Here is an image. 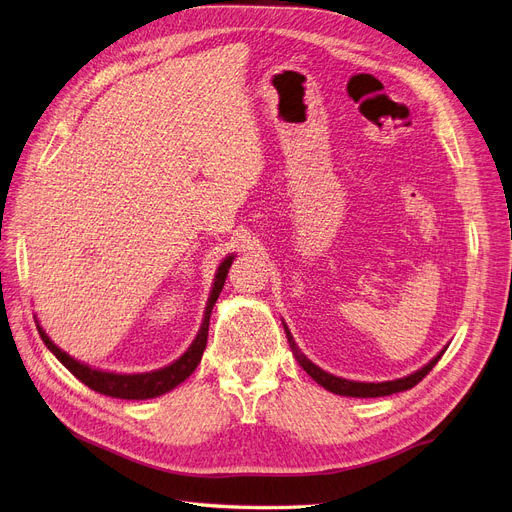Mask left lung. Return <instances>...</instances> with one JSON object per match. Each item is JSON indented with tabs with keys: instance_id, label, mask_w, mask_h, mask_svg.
Wrapping results in <instances>:
<instances>
[{
	"instance_id": "8db88e82",
	"label": "left lung",
	"mask_w": 512,
	"mask_h": 512,
	"mask_svg": "<svg viewBox=\"0 0 512 512\" xmlns=\"http://www.w3.org/2000/svg\"><path fill=\"white\" fill-rule=\"evenodd\" d=\"M285 325V323H282ZM285 333H287V339H289V346H291V352L293 356L297 358V363L301 365V369H304L312 380L316 384L323 386L325 390L333 392V394H339V396H356V399H375V396H388V394H394V392H403V390H409L413 388L415 384H420L424 377L432 371V367L439 363V358L443 356V352L447 350H441L437 356L432 358V361L428 365H424L422 369L413 371L405 377H401V380H392V382H352V380H344V377H337L333 373H327L320 369L318 365H314L310 358L299 350V346L295 344V339L289 331V327L285 325Z\"/></svg>"
}]
</instances>
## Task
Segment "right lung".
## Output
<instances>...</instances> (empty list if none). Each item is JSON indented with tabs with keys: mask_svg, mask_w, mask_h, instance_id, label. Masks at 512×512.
<instances>
[{
	"mask_svg": "<svg viewBox=\"0 0 512 512\" xmlns=\"http://www.w3.org/2000/svg\"><path fill=\"white\" fill-rule=\"evenodd\" d=\"M234 261V255L225 257L215 274V282L211 295H208L206 308H204V318L200 331L196 339L189 348L177 358L175 363H170L162 369L149 371V373H113V371H101V369H92L80 361H75L73 356L63 352L59 346H56L52 339L46 335V331L37 325V331H40V337L44 339V344L48 350L59 358V361L75 375L82 384H86L90 390L101 392L105 396H113V399H126V401H145V399H156V396H162L177 388L181 382H185L189 375L194 373V369L200 365L202 352L206 348V337H208V323H211V312L215 301L223 289V282L227 278V272H230V266Z\"/></svg>",
	"mask_w": 512,
	"mask_h": 512,
	"instance_id": "obj_1",
	"label": "right lung"
}]
</instances>
